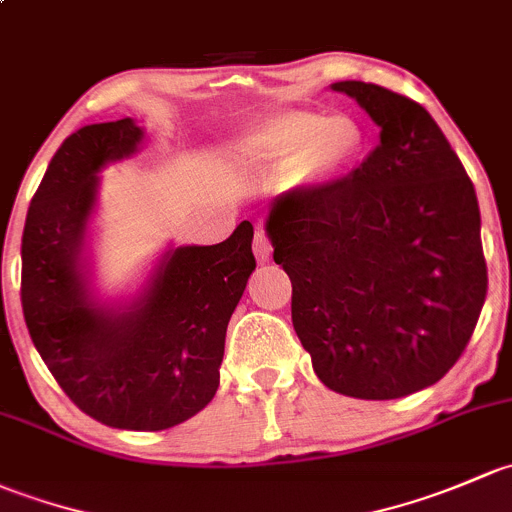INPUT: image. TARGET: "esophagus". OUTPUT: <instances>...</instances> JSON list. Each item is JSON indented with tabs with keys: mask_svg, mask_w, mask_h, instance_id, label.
<instances>
[{
	"mask_svg": "<svg viewBox=\"0 0 512 512\" xmlns=\"http://www.w3.org/2000/svg\"><path fill=\"white\" fill-rule=\"evenodd\" d=\"M273 254V246H271V239L266 236V231L258 229L254 234V256L258 258L261 263H266L268 258Z\"/></svg>",
	"mask_w": 512,
	"mask_h": 512,
	"instance_id": "esophagus-1",
	"label": "esophagus"
}]
</instances>
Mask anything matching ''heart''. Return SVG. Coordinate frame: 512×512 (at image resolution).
Segmentation results:
<instances>
[{
    "instance_id": "heart-1",
    "label": "heart",
    "mask_w": 512,
    "mask_h": 512,
    "mask_svg": "<svg viewBox=\"0 0 512 512\" xmlns=\"http://www.w3.org/2000/svg\"><path fill=\"white\" fill-rule=\"evenodd\" d=\"M236 150L241 165L256 177L288 179L305 170L310 177L328 179L355 167L365 150V133L347 115L325 118L286 110L251 125Z\"/></svg>"
}]
</instances>
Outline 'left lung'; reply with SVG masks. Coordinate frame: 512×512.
<instances>
[{"mask_svg": "<svg viewBox=\"0 0 512 512\" xmlns=\"http://www.w3.org/2000/svg\"><path fill=\"white\" fill-rule=\"evenodd\" d=\"M333 91L367 110L379 145L347 177L278 197L266 231L320 382L399 399L439 382L471 340L488 291L481 212L419 103L362 81Z\"/></svg>", "mask_w": 512, "mask_h": 512, "instance_id": "8db88e82", "label": "left lung"}]
</instances>
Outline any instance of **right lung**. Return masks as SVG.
I'll use <instances>...</instances> for the list:
<instances>
[{
  "label": "right lung",
  "instance_id": "add662e5",
  "mask_svg": "<svg viewBox=\"0 0 512 512\" xmlns=\"http://www.w3.org/2000/svg\"><path fill=\"white\" fill-rule=\"evenodd\" d=\"M133 118L63 140L31 199L21 236V308L41 360L81 412L113 429L162 431L202 412L219 387L226 325L254 273V226L214 246H177L145 288L105 308L88 288L86 231L98 172L135 155Z\"/></svg>",
  "mask_w": 512,
  "mask_h": 512
}]
</instances>
